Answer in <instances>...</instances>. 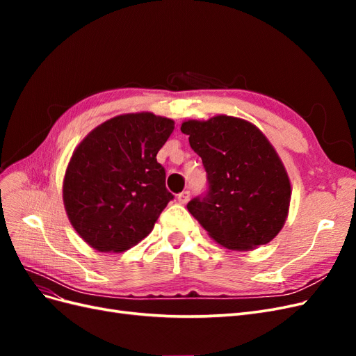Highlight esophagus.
<instances>
[{"mask_svg": "<svg viewBox=\"0 0 356 356\" xmlns=\"http://www.w3.org/2000/svg\"><path fill=\"white\" fill-rule=\"evenodd\" d=\"M190 191L188 190H186V191H182V193H179L178 195V202L181 203V204H186L188 200H190Z\"/></svg>", "mask_w": 356, "mask_h": 356, "instance_id": "1", "label": "esophagus"}]
</instances>
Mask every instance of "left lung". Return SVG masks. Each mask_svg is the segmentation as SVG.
Returning a JSON list of instances; mask_svg holds the SVG:
<instances>
[{
    "label": "left lung",
    "instance_id": "8db88e82",
    "mask_svg": "<svg viewBox=\"0 0 356 356\" xmlns=\"http://www.w3.org/2000/svg\"><path fill=\"white\" fill-rule=\"evenodd\" d=\"M202 157L208 190L191 199L188 212L211 238L229 250L266 245L284 227L291 184L284 163L263 132L230 115L181 124Z\"/></svg>",
    "mask_w": 356,
    "mask_h": 356
}]
</instances>
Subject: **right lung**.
I'll return each instance as SVG.
<instances>
[{
  "mask_svg": "<svg viewBox=\"0 0 356 356\" xmlns=\"http://www.w3.org/2000/svg\"><path fill=\"white\" fill-rule=\"evenodd\" d=\"M174 120L123 114L95 127L75 148L63 178V204L81 239L96 251L122 252L153 230L174 195L156 156Z\"/></svg>",
  "mask_w": 356,
  "mask_h": 356,
  "instance_id": "1",
  "label": "right lung"
}]
</instances>
